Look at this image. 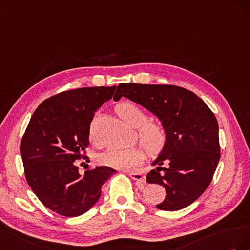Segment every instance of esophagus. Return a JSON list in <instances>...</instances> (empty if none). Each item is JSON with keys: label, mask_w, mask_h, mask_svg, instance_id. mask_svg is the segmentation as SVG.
Returning a JSON list of instances; mask_svg holds the SVG:
<instances>
[{"label": "esophagus", "mask_w": 250, "mask_h": 250, "mask_svg": "<svg viewBox=\"0 0 250 250\" xmlns=\"http://www.w3.org/2000/svg\"><path fill=\"white\" fill-rule=\"evenodd\" d=\"M127 175H129V176L132 178V179L135 180V181H138L139 183H146V177H145L144 174L130 172Z\"/></svg>", "instance_id": "obj_1"}]
</instances>
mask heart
<instances>
[{
	"label": "heart",
	"mask_w": 250,
	"mask_h": 250,
	"mask_svg": "<svg viewBox=\"0 0 250 250\" xmlns=\"http://www.w3.org/2000/svg\"><path fill=\"white\" fill-rule=\"evenodd\" d=\"M116 111L126 125L134 129H138L141 145L148 154L156 155L162 151L167 141V131L165 125L154 121L146 123V113L132 103L119 104ZM89 136L94 145L98 146L101 144L96 137V118L90 125ZM144 151L139 147L121 148L114 146L98 156V160L103 165L119 169H129L137 167L144 161Z\"/></svg>",
	"instance_id": "1"
}]
</instances>
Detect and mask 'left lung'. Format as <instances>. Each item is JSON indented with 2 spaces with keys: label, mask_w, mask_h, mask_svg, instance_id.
<instances>
[{
  "label": "left lung",
  "mask_w": 250,
  "mask_h": 250,
  "mask_svg": "<svg viewBox=\"0 0 250 250\" xmlns=\"http://www.w3.org/2000/svg\"><path fill=\"white\" fill-rule=\"evenodd\" d=\"M121 97L144 106L167 131L166 146L152 162L148 183L166 188L156 208L175 211L195 202L212 179L220 159L218 121L206 104L191 91L170 84L120 83L113 99ZM163 163L167 168H162Z\"/></svg>",
  "instance_id": "8db88e82"
}]
</instances>
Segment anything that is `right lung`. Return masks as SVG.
Instances as JSON below:
<instances>
[{"mask_svg":"<svg viewBox=\"0 0 250 250\" xmlns=\"http://www.w3.org/2000/svg\"><path fill=\"white\" fill-rule=\"evenodd\" d=\"M115 89L89 87L56 94L38 106L27 126L20 146L26 180L40 201L59 215L88 211L116 173L104 166L81 175L76 166L90 145L92 118Z\"/></svg>","mask_w":250,"mask_h":250,"instance_id":"obj_1","label":"right lung"}]
</instances>
